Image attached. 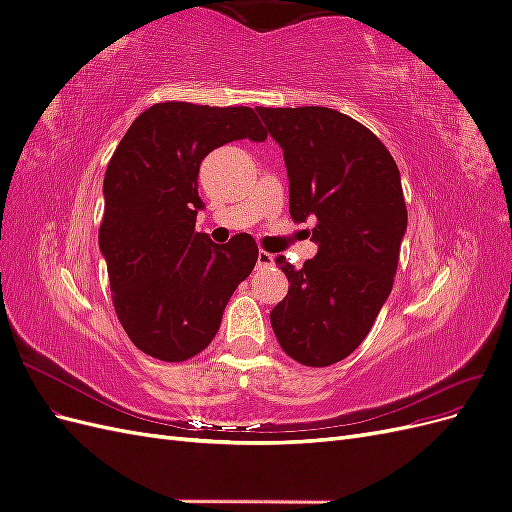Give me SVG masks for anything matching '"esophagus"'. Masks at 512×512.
Segmentation results:
<instances>
[{"label": "esophagus", "instance_id": "34e87169", "mask_svg": "<svg viewBox=\"0 0 512 512\" xmlns=\"http://www.w3.org/2000/svg\"><path fill=\"white\" fill-rule=\"evenodd\" d=\"M275 265V256H271L269 252H258V269H271Z\"/></svg>", "mask_w": 512, "mask_h": 512}]
</instances>
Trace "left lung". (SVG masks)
<instances>
[{
  "mask_svg": "<svg viewBox=\"0 0 512 512\" xmlns=\"http://www.w3.org/2000/svg\"><path fill=\"white\" fill-rule=\"evenodd\" d=\"M256 113L284 151L292 220L316 218L318 245L301 269L275 258L290 288L271 327L290 359L327 367L359 348L391 294L408 228L399 168L376 134L333 108Z\"/></svg>",
  "mask_w": 512,
  "mask_h": 512,
  "instance_id": "obj_1",
  "label": "left lung"
}]
</instances>
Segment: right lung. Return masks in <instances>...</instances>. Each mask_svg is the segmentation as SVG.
<instances>
[{"label":"right lung","mask_w":512,"mask_h":512,"mask_svg":"<svg viewBox=\"0 0 512 512\" xmlns=\"http://www.w3.org/2000/svg\"><path fill=\"white\" fill-rule=\"evenodd\" d=\"M243 138H267L252 108L162 102L132 121L108 162L100 252L121 327L153 359L179 363L205 350L256 265L247 232L224 245L196 232L200 162Z\"/></svg>","instance_id":"add662e5"}]
</instances>
